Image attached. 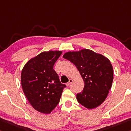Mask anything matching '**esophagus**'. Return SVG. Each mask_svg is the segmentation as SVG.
I'll return each instance as SVG.
<instances>
[{
  "mask_svg": "<svg viewBox=\"0 0 131 131\" xmlns=\"http://www.w3.org/2000/svg\"><path fill=\"white\" fill-rule=\"evenodd\" d=\"M73 80H72V79H69V82L66 83V86H69L70 84L72 83V82H73Z\"/></svg>",
  "mask_w": 131,
  "mask_h": 131,
  "instance_id": "esophagus-1",
  "label": "esophagus"
}]
</instances>
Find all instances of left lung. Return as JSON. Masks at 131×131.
<instances>
[{"label":"left lung","mask_w":131,"mask_h":131,"mask_svg":"<svg viewBox=\"0 0 131 131\" xmlns=\"http://www.w3.org/2000/svg\"><path fill=\"white\" fill-rule=\"evenodd\" d=\"M63 57L76 66L84 82L83 90L76 95L78 102L88 109L101 105L113 81V68L110 60L88 49L68 52Z\"/></svg>","instance_id":"obj_1"}]
</instances>
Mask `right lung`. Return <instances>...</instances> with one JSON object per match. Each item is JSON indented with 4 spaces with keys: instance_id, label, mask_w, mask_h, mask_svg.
Here are the masks:
<instances>
[{
    "instance_id": "add662e5",
    "label": "right lung",
    "mask_w": 131,
    "mask_h": 131,
    "mask_svg": "<svg viewBox=\"0 0 131 131\" xmlns=\"http://www.w3.org/2000/svg\"><path fill=\"white\" fill-rule=\"evenodd\" d=\"M62 53L60 51L42 52L29 60L22 69L23 90L30 104L39 113H51L59 103L66 87L53 68Z\"/></svg>"
}]
</instances>
